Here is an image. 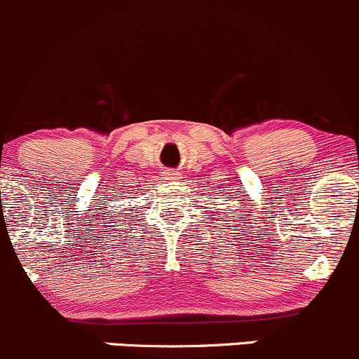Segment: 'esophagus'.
<instances>
[{"mask_svg": "<svg viewBox=\"0 0 359 359\" xmlns=\"http://www.w3.org/2000/svg\"><path fill=\"white\" fill-rule=\"evenodd\" d=\"M165 175V180H178V172L176 171H168V172H164Z\"/></svg>", "mask_w": 359, "mask_h": 359, "instance_id": "esophagus-1", "label": "esophagus"}]
</instances>
